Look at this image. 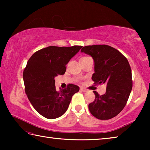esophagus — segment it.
Listing matches in <instances>:
<instances>
[{
  "label": "esophagus",
  "mask_w": 150,
  "mask_h": 150,
  "mask_svg": "<svg viewBox=\"0 0 150 150\" xmlns=\"http://www.w3.org/2000/svg\"><path fill=\"white\" fill-rule=\"evenodd\" d=\"M80 91H82V92H86L87 90L85 89V88H80Z\"/></svg>",
  "instance_id": "1"
}]
</instances>
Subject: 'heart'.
Wrapping results in <instances>:
<instances>
[{
  "instance_id": "1",
  "label": "heart",
  "mask_w": 150,
  "mask_h": 150,
  "mask_svg": "<svg viewBox=\"0 0 150 150\" xmlns=\"http://www.w3.org/2000/svg\"><path fill=\"white\" fill-rule=\"evenodd\" d=\"M83 57H82V58H83Z\"/></svg>"
}]
</instances>
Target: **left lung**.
<instances>
[{"label":"left lung","instance_id":"obj_1","mask_svg":"<svg viewBox=\"0 0 150 150\" xmlns=\"http://www.w3.org/2000/svg\"><path fill=\"white\" fill-rule=\"evenodd\" d=\"M81 52L90 55L95 61L94 84L106 85L104 95L93 91L95 99L88 105L90 112L99 120L112 118L123 110L132 88L128 61L118 50L108 45H87Z\"/></svg>","mask_w":150,"mask_h":150}]
</instances>
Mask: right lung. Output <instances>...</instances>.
<instances>
[{
  "mask_svg": "<svg viewBox=\"0 0 150 150\" xmlns=\"http://www.w3.org/2000/svg\"><path fill=\"white\" fill-rule=\"evenodd\" d=\"M83 46H49L35 52L27 62L23 72L25 92L33 107L48 119L59 117L67 110L72 96L79 87L68 84L56 91L54 78L63 75L66 64Z\"/></svg>",
  "mask_w": 150,
  "mask_h": 150,
  "instance_id": "right-lung-1",
  "label": "right lung"
}]
</instances>
